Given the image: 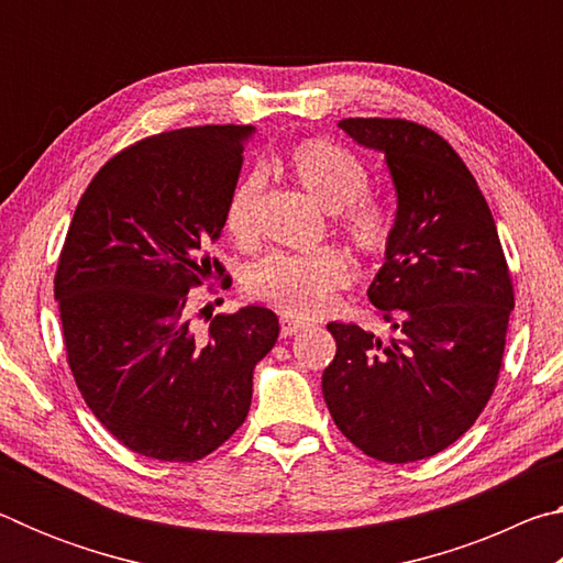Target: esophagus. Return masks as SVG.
I'll use <instances>...</instances> for the list:
<instances>
[{"label":"esophagus","instance_id":"obj_1","mask_svg":"<svg viewBox=\"0 0 563 563\" xmlns=\"http://www.w3.org/2000/svg\"><path fill=\"white\" fill-rule=\"evenodd\" d=\"M305 328H308V322H305V320H298V318H292V316H283L280 318V335L283 338H292L295 332H300Z\"/></svg>","mask_w":563,"mask_h":563}]
</instances>
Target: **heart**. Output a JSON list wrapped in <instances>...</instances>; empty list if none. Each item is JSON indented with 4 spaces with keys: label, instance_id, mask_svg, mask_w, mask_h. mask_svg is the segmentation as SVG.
<instances>
[{
    "label": "heart",
    "instance_id": "obj_1",
    "mask_svg": "<svg viewBox=\"0 0 563 563\" xmlns=\"http://www.w3.org/2000/svg\"><path fill=\"white\" fill-rule=\"evenodd\" d=\"M283 170L312 201L332 211L338 233L365 261H383L395 243V213L365 196L369 176L355 154L330 139H305L283 158ZM261 178L235 186L225 208V231L241 247L258 241ZM350 283V265L335 247L310 253H275L247 275L253 298L292 318H316Z\"/></svg>",
    "mask_w": 563,
    "mask_h": 563
}]
</instances>
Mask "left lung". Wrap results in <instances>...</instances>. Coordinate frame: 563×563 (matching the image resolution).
Listing matches in <instances>:
<instances>
[{"mask_svg":"<svg viewBox=\"0 0 563 563\" xmlns=\"http://www.w3.org/2000/svg\"><path fill=\"white\" fill-rule=\"evenodd\" d=\"M383 151L397 231L367 298L387 335L330 322L322 395L338 430L373 460L442 452L487 407L501 373L514 285L487 198L446 141L407 119H342Z\"/></svg>","mask_w":563,"mask_h":563,"instance_id":"left-lung-1","label":"left lung"}]
</instances>
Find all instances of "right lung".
I'll list each match as a JSON object with an SVG mask.
<instances>
[{"mask_svg": "<svg viewBox=\"0 0 563 563\" xmlns=\"http://www.w3.org/2000/svg\"><path fill=\"white\" fill-rule=\"evenodd\" d=\"M251 133L225 123L136 141L91 178L64 238L54 298L74 383L99 422L151 460L218 450L245 422L253 367L278 340V316L258 305L198 332L188 298L228 280L211 247Z\"/></svg>", "mask_w": 563, "mask_h": 563, "instance_id": "add662e5", "label": "right lung"}]
</instances>
